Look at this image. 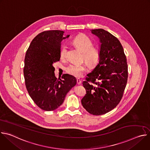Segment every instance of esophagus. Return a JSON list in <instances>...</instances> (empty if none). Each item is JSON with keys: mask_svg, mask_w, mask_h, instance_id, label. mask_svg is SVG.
I'll return each instance as SVG.
<instances>
[{"mask_svg": "<svg viewBox=\"0 0 150 150\" xmlns=\"http://www.w3.org/2000/svg\"><path fill=\"white\" fill-rule=\"evenodd\" d=\"M76 82H77V84L80 85L81 83V80L79 78H76Z\"/></svg>", "mask_w": 150, "mask_h": 150, "instance_id": "34e87169", "label": "esophagus"}]
</instances>
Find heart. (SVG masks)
<instances>
[{
  "mask_svg": "<svg viewBox=\"0 0 150 150\" xmlns=\"http://www.w3.org/2000/svg\"><path fill=\"white\" fill-rule=\"evenodd\" d=\"M72 42L76 47L83 52V59L89 65L93 66L98 62L100 57V52L98 49L93 47V42L88 36L85 34L79 35L75 37ZM67 51L66 46H63L60 53L62 59L65 58ZM87 69V64L85 63H71L66 68V71L69 74L77 78L82 76Z\"/></svg>",
  "mask_w": 150,
  "mask_h": 150,
  "instance_id": "1",
  "label": "heart"
}]
</instances>
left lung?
<instances>
[{
	"label": "left lung",
	"instance_id": "left-lung-1",
	"mask_svg": "<svg viewBox=\"0 0 150 150\" xmlns=\"http://www.w3.org/2000/svg\"><path fill=\"white\" fill-rule=\"evenodd\" d=\"M100 40L99 62L82 83L86 94L81 103L93 115L105 114L120 101L127 83L126 56L119 40L103 29L91 30Z\"/></svg>",
	"mask_w": 150,
	"mask_h": 150
}]
</instances>
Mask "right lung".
<instances>
[{"label": "right lung", "instance_id": "1", "mask_svg": "<svg viewBox=\"0 0 150 150\" xmlns=\"http://www.w3.org/2000/svg\"><path fill=\"white\" fill-rule=\"evenodd\" d=\"M63 31L48 30L38 34L27 50L24 75L28 93L42 110L52 111L62 104L67 93L76 83L72 75H54L53 63L59 61Z\"/></svg>", "mask_w": 150, "mask_h": 150}]
</instances>
